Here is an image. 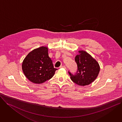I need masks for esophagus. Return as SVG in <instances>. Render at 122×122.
Wrapping results in <instances>:
<instances>
[{
    "mask_svg": "<svg viewBox=\"0 0 122 122\" xmlns=\"http://www.w3.org/2000/svg\"><path fill=\"white\" fill-rule=\"evenodd\" d=\"M60 68H64V69H66V67H65V66H64V65H63V66H61L60 67Z\"/></svg>",
    "mask_w": 122,
    "mask_h": 122,
    "instance_id": "obj_1",
    "label": "esophagus"
}]
</instances>
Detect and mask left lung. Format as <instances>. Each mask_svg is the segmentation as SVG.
<instances>
[{
	"label": "left lung",
	"instance_id": "8db88e82",
	"mask_svg": "<svg viewBox=\"0 0 122 122\" xmlns=\"http://www.w3.org/2000/svg\"><path fill=\"white\" fill-rule=\"evenodd\" d=\"M78 53L75 59L77 65L76 74L68 72L71 79L76 84L83 86L88 85L97 78L100 66L96 60L85 51L79 50Z\"/></svg>",
	"mask_w": 122,
	"mask_h": 122
}]
</instances>
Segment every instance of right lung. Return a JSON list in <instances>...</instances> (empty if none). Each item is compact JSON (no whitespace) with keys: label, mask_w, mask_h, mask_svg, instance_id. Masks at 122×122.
I'll return each mask as SVG.
<instances>
[{"label":"right lung","mask_w":122,"mask_h":122,"mask_svg":"<svg viewBox=\"0 0 122 122\" xmlns=\"http://www.w3.org/2000/svg\"><path fill=\"white\" fill-rule=\"evenodd\" d=\"M48 47L41 46L30 52L23 61V72L30 81L41 84L51 78L57 70L48 56Z\"/></svg>","instance_id":"add662e5"}]
</instances>
